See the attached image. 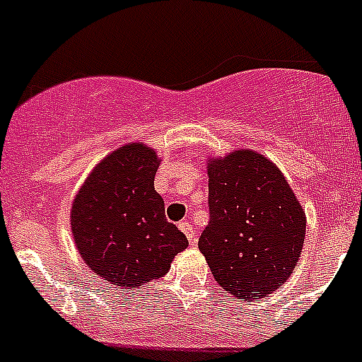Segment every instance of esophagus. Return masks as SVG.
Listing matches in <instances>:
<instances>
[{
    "label": "esophagus",
    "instance_id": "34e87169",
    "mask_svg": "<svg viewBox=\"0 0 362 362\" xmlns=\"http://www.w3.org/2000/svg\"><path fill=\"white\" fill-rule=\"evenodd\" d=\"M178 228H180L182 232L185 234V238L189 239V243H197V232H194V228H192V225L189 221H182L180 225H178Z\"/></svg>",
    "mask_w": 362,
    "mask_h": 362
}]
</instances>
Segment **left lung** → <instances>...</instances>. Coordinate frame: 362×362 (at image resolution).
I'll return each instance as SVG.
<instances>
[{
	"label": "left lung",
	"mask_w": 362,
	"mask_h": 362,
	"mask_svg": "<svg viewBox=\"0 0 362 362\" xmlns=\"http://www.w3.org/2000/svg\"><path fill=\"white\" fill-rule=\"evenodd\" d=\"M207 175L211 221L198 248L225 291L259 302L298 264L305 211L282 171L250 148L211 157Z\"/></svg>",
	"instance_id": "obj_1"
}]
</instances>
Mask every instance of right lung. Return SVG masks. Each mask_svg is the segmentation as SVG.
Returning a JSON list of instances; mask_svg holds the SVG:
<instances>
[{"label":"right lung","mask_w":362,"mask_h":362,"mask_svg":"<svg viewBox=\"0 0 362 362\" xmlns=\"http://www.w3.org/2000/svg\"><path fill=\"white\" fill-rule=\"evenodd\" d=\"M158 164L148 144H123L94 165L71 204L76 250L93 273L123 291L164 276L189 245L165 219L153 185Z\"/></svg>","instance_id":"obj_1"}]
</instances>
